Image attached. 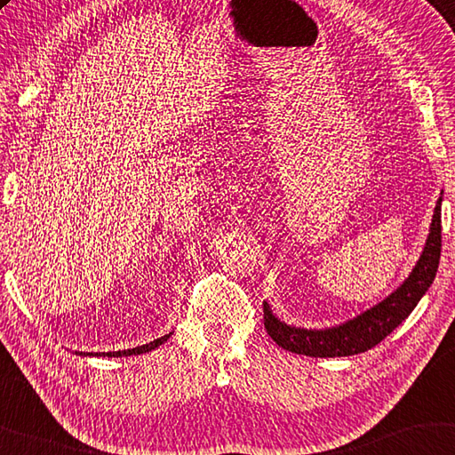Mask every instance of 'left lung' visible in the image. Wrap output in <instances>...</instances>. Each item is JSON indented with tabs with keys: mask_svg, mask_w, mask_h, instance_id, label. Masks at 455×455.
<instances>
[{
	"mask_svg": "<svg viewBox=\"0 0 455 455\" xmlns=\"http://www.w3.org/2000/svg\"><path fill=\"white\" fill-rule=\"evenodd\" d=\"M439 254H442V197L431 218L429 235L411 274L397 290L375 304L373 308L361 312L355 318L326 329H300L290 326L274 315L270 304L264 302V326L272 340L290 353L307 356H351L379 345L403 320L411 315L423 294L427 292L435 278Z\"/></svg>",
	"mask_w": 455,
	"mask_h": 455,
	"instance_id": "left-lung-1",
	"label": "left lung"
}]
</instances>
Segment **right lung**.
Wrapping results in <instances>:
<instances>
[{"mask_svg": "<svg viewBox=\"0 0 455 455\" xmlns=\"http://www.w3.org/2000/svg\"><path fill=\"white\" fill-rule=\"evenodd\" d=\"M171 334L173 332H169V334H165V337H161V339H157V340H153V342H147V345H143V347H135V348H126V351H113V353H102V356H131V355H143V353H151V351H155V348H159L163 342H167V339L171 337ZM82 355V353H80ZM86 355H92V353H86ZM99 355V353H96Z\"/></svg>", "mask_w": 455, "mask_h": 455, "instance_id": "right-lung-1", "label": "right lung"}]
</instances>
